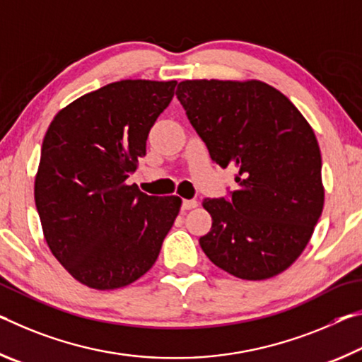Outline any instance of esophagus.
I'll use <instances>...</instances> for the list:
<instances>
[{"mask_svg": "<svg viewBox=\"0 0 362 362\" xmlns=\"http://www.w3.org/2000/svg\"><path fill=\"white\" fill-rule=\"evenodd\" d=\"M197 200H189V199H185L182 200V210H192L197 206Z\"/></svg>", "mask_w": 362, "mask_h": 362, "instance_id": "1", "label": "esophagus"}]
</instances>
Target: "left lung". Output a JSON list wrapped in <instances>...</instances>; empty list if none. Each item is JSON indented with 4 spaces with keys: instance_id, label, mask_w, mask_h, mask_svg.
<instances>
[{
    "instance_id": "left-lung-1",
    "label": "left lung",
    "mask_w": 362,
    "mask_h": 362,
    "mask_svg": "<svg viewBox=\"0 0 362 362\" xmlns=\"http://www.w3.org/2000/svg\"><path fill=\"white\" fill-rule=\"evenodd\" d=\"M176 96L221 168L235 167L230 199H206L211 229L199 244L239 279L286 271L324 209L321 151L287 96L259 80H185Z\"/></svg>"
}]
</instances>
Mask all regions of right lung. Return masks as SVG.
Listing matches in <instances>:
<instances>
[{
    "label": "right lung",
    "instance_id": "obj_1",
    "mask_svg": "<svg viewBox=\"0 0 362 362\" xmlns=\"http://www.w3.org/2000/svg\"><path fill=\"white\" fill-rule=\"evenodd\" d=\"M176 81L122 80L83 94L52 118L35 176L43 235L83 286L127 287L149 271L181 209L127 185Z\"/></svg>",
    "mask_w": 362,
    "mask_h": 362
}]
</instances>
